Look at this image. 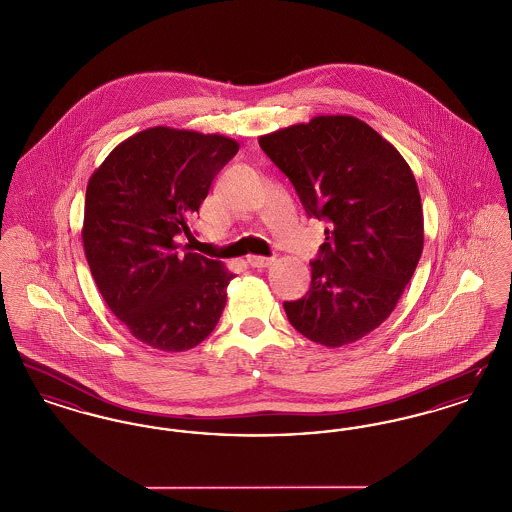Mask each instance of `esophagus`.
<instances>
[{"label":"esophagus","mask_w":512,"mask_h":512,"mask_svg":"<svg viewBox=\"0 0 512 512\" xmlns=\"http://www.w3.org/2000/svg\"><path fill=\"white\" fill-rule=\"evenodd\" d=\"M247 263L253 268H265L270 267L274 263V259L272 257H261V255H249Z\"/></svg>","instance_id":"1"}]
</instances>
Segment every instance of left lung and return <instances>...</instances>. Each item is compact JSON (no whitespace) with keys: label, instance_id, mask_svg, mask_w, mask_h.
<instances>
[{"label":"left lung","instance_id":"8db88e82","mask_svg":"<svg viewBox=\"0 0 512 512\" xmlns=\"http://www.w3.org/2000/svg\"><path fill=\"white\" fill-rule=\"evenodd\" d=\"M326 242L311 261V290L284 309L307 340H361L395 309L424 247V215L401 153L351 115H318L259 138Z\"/></svg>","mask_w":512,"mask_h":512}]
</instances>
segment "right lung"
I'll return each mask as SVG.
<instances>
[{
	"label": "right lung",
	"instance_id": "1",
	"mask_svg": "<svg viewBox=\"0 0 512 512\" xmlns=\"http://www.w3.org/2000/svg\"><path fill=\"white\" fill-rule=\"evenodd\" d=\"M240 144L220 134L153 126L115 147L90 176L82 244L111 313L136 340L186 351L205 340L234 274L180 251L220 169Z\"/></svg>",
	"mask_w": 512,
	"mask_h": 512
}]
</instances>
